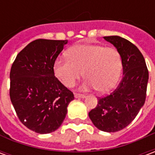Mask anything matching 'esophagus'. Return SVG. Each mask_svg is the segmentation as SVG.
Segmentation results:
<instances>
[{
    "label": "esophagus",
    "mask_w": 155,
    "mask_h": 155,
    "mask_svg": "<svg viewBox=\"0 0 155 155\" xmlns=\"http://www.w3.org/2000/svg\"><path fill=\"white\" fill-rule=\"evenodd\" d=\"M85 97V95L84 94H77V93H75L74 94V98H84Z\"/></svg>",
    "instance_id": "obj_1"
}]
</instances>
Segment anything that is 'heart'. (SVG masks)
I'll use <instances>...</instances> for the list:
<instances>
[{"mask_svg":"<svg viewBox=\"0 0 155 155\" xmlns=\"http://www.w3.org/2000/svg\"><path fill=\"white\" fill-rule=\"evenodd\" d=\"M67 58H57L54 63L55 76L66 87H73L84 74L81 89L106 92L114 87L120 77L121 57L114 47L96 44L74 45L66 52Z\"/></svg>","mask_w":155,"mask_h":155,"instance_id":"b5f03b06","label":"heart"}]
</instances>
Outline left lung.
<instances>
[{
  "label": "left lung",
  "mask_w": 155,
  "mask_h": 155,
  "mask_svg": "<svg viewBox=\"0 0 155 155\" xmlns=\"http://www.w3.org/2000/svg\"><path fill=\"white\" fill-rule=\"evenodd\" d=\"M104 39L120 53L123 77L112 93L98 99L89 117L99 130L111 133L128 126L140 112L146 99L149 71L143 54L130 41L118 35Z\"/></svg>",
  "instance_id": "obj_1"
}]
</instances>
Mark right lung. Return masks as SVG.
<instances>
[{"mask_svg": "<svg viewBox=\"0 0 155 155\" xmlns=\"http://www.w3.org/2000/svg\"><path fill=\"white\" fill-rule=\"evenodd\" d=\"M68 41L38 39L12 64L10 98L25 126L38 134L54 132L67 114L74 94L54 76V63Z\"/></svg>", "mask_w": 155, "mask_h": 155, "instance_id": "1", "label": "right lung"}]
</instances>
